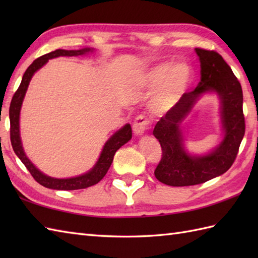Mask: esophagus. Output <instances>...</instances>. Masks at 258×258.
<instances>
[{"label":"esophagus","mask_w":258,"mask_h":258,"mask_svg":"<svg viewBox=\"0 0 258 258\" xmlns=\"http://www.w3.org/2000/svg\"><path fill=\"white\" fill-rule=\"evenodd\" d=\"M151 127H152L151 120L149 118H146L144 115L142 114L135 118L133 123V132L136 135H142L143 133H145L146 131H149Z\"/></svg>","instance_id":"obj_1"}]
</instances>
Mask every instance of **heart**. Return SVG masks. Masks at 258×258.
<instances>
[{"instance_id": "obj_1", "label": "heart", "mask_w": 258, "mask_h": 258, "mask_svg": "<svg viewBox=\"0 0 258 258\" xmlns=\"http://www.w3.org/2000/svg\"><path fill=\"white\" fill-rule=\"evenodd\" d=\"M190 80V70L185 63H176L171 68L166 64L158 65L145 75L144 82L149 85H156L158 90L155 96L157 106H169L187 87Z\"/></svg>"}]
</instances>
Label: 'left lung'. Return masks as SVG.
Masks as SVG:
<instances>
[{"instance_id":"1","label":"left lung","mask_w":258,"mask_h":258,"mask_svg":"<svg viewBox=\"0 0 258 258\" xmlns=\"http://www.w3.org/2000/svg\"><path fill=\"white\" fill-rule=\"evenodd\" d=\"M200 57L201 82L185 93L156 123L153 135L162 147V158L154 171L155 177L169 186H190L205 183L225 173L236 160L245 134L243 91L236 76L221 54L196 47ZM214 90L222 102L224 140L211 155L194 158L182 149L179 125L202 92Z\"/></svg>"}]
</instances>
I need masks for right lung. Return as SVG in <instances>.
<instances>
[{"mask_svg": "<svg viewBox=\"0 0 258 258\" xmlns=\"http://www.w3.org/2000/svg\"><path fill=\"white\" fill-rule=\"evenodd\" d=\"M90 48H83V50H55L51 53L44 54V55L40 56L36 58L34 62H33L22 78V82L19 86V89L16 90L14 95L12 97V101L10 104V139L11 143H12V147L15 152V154L24 164L27 171L31 173L36 182L41 184L42 186L47 188L52 189H62V190H74V189H82V188H87L90 186H93L97 184L100 180L105 176L109 166L113 162V158L115 153L119 149L120 146H123L125 143L132 139V127H131L130 124H126L123 128H120L118 132L115 133L111 139H109L104 149L102 151V154L98 158V162L94 168L86 173L84 175H81L79 177H73V178H67V179H57V178H52L48 177L46 175L42 174L38 169L33 165V164L29 161V158L26 157L24 154L23 147L21 144V139H20V126H19V118H20V109L22 102H23V98L25 95V92L27 86H29L30 81L32 79L33 74H34L38 69H41L43 65H44L48 59L54 58L57 56H78L82 55V54H85L89 52Z\"/></svg>", "mask_w": 258, "mask_h": 258, "instance_id": "obj_1", "label": "right lung"}]
</instances>
